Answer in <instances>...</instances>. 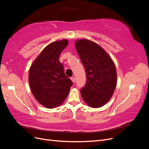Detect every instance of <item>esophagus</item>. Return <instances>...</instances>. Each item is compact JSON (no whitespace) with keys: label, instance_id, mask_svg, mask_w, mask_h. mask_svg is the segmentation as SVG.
Returning a JSON list of instances; mask_svg holds the SVG:
<instances>
[{"label":"esophagus","instance_id":"34e87169","mask_svg":"<svg viewBox=\"0 0 149 149\" xmlns=\"http://www.w3.org/2000/svg\"><path fill=\"white\" fill-rule=\"evenodd\" d=\"M71 80L72 81H73V83H74L75 82V78H74V77H71Z\"/></svg>","mask_w":149,"mask_h":149}]
</instances>
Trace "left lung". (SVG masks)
Listing matches in <instances>:
<instances>
[{
    "label": "left lung",
    "instance_id": "8db88e82",
    "mask_svg": "<svg viewBox=\"0 0 149 149\" xmlns=\"http://www.w3.org/2000/svg\"><path fill=\"white\" fill-rule=\"evenodd\" d=\"M75 47L86 73V82L80 90L81 94L88 106L100 107L109 101L115 90V65L104 49L92 41L78 40Z\"/></svg>",
    "mask_w": 149,
    "mask_h": 149
}]
</instances>
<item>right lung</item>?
Returning a JSON list of instances; mask_svg holds the SVG:
<instances>
[{
    "label": "right lung",
    "instance_id": "obj_1",
    "mask_svg": "<svg viewBox=\"0 0 149 149\" xmlns=\"http://www.w3.org/2000/svg\"><path fill=\"white\" fill-rule=\"evenodd\" d=\"M68 44L67 40H63L48 45L36 58L29 70L31 93L39 103L49 109L64 102L73 85L59 61L60 53Z\"/></svg>",
    "mask_w": 149,
    "mask_h": 149
}]
</instances>
